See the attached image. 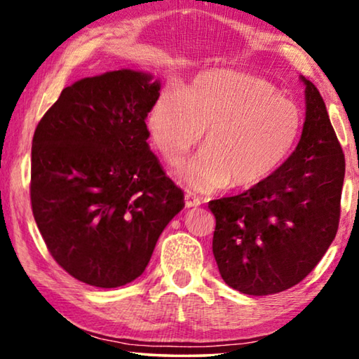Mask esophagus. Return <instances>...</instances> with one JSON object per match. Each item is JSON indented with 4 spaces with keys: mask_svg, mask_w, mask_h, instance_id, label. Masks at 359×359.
I'll use <instances>...</instances> for the list:
<instances>
[{
    "mask_svg": "<svg viewBox=\"0 0 359 359\" xmlns=\"http://www.w3.org/2000/svg\"><path fill=\"white\" fill-rule=\"evenodd\" d=\"M185 204H187V208H198V205H201V199L196 198L191 193H187L185 194Z\"/></svg>",
    "mask_w": 359,
    "mask_h": 359,
    "instance_id": "34e87169",
    "label": "esophagus"
}]
</instances>
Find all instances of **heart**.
<instances>
[{
	"label": "heart",
	"instance_id": "b5f03b06",
	"mask_svg": "<svg viewBox=\"0 0 359 359\" xmlns=\"http://www.w3.org/2000/svg\"><path fill=\"white\" fill-rule=\"evenodd\" d=\"M147 126L166 161L180 160L201 141L204 150L179 166L194 191L257 187L272 177L301 141L304 112L274 83L241 71L214 69L184 90H165Z\"/></svg>",
	"mask_w": 359,
	"mask_h": 359
}]
</instances>
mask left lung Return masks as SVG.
I'll return each instance as SVG.
<instances>
[{
    "mask_svg": "<svg viewBox=\"0 0 359 359\" xmlns=\"http://www.w3.org/2000/svg\"><path fill=\"white\" fill-rule=\"evenodd\" d=\"M302 81L306 121L293 155L263 184L209 203L218 271L245 294L294 287L323 258L339 228L345 156L320 92Z\"/></svg>",
    "mask_w": 359,
    "mask_h": 359,
    "instance_id": "8db88e82",
    "label": "left lung"
}]
</instances>
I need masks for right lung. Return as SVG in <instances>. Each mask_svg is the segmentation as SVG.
<instances>
[{"instance_id": "add662e5", "label": "right lung", "mask_w": 359, "mask_h": 359, "mask_svg": "<svg viewBox=\"0 0 359 359\" xmlns=\"http://www.w3.org/2000/svg\"><path fill=\"white\" fill-rule=\"evenodd\" d=\"M158 92L160 83L131 69L87 77L66 87L36 126L33 217L58 266L92 287L141 276L185 205L147 144Z\"/></svg>"}]
</instances>
